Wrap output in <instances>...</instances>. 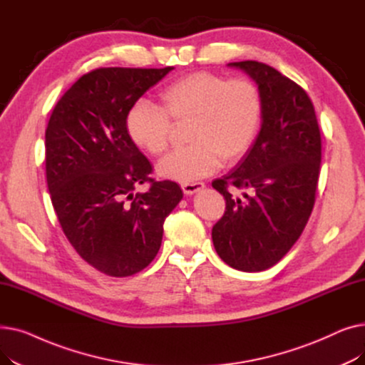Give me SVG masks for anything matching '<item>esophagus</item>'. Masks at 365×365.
Here are the masks:
<instances>
[{"label":"esophagus","mask_w":365,"mask_h":365,"mask_svg":"<svg viewBox=\"0 0 365 365\" xmlns=\"http://www.w3.org/2000/svg\"><path fill=\"white\" fill-rule=\"evenodd\" d=\"M204 183L202 182H192V183H182V189L186 195H194L198 190L204 189Z\"/></svg>","instance_id":"1"}]
</instances>
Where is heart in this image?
<instances>
[{
    "label": "heart",
    "mask_w": 365,
    "mask_h": 365,
    "mask_svg": "<svg viewBox=\"0 0 365 365\" xmlns=\"http://www.w3.org/2000/svg\"><path fill=\"white\" fill-rule=\"evenodd\" d=\"M161 108L134 103L125 117L128 138L149 155L168 149L175 125L187 127V148L171 152L158 164L161 176L190 182L223 163L232 165L250 149L262 120V96L245 78L226 80L212 72H194L160 93Z\"/></svg>",
    "instance_id": "heart-1"
}]
</instances>
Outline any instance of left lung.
Segmentation results:
<instances>
[{"mask_svg": "<svg viewBox=\"0 0 365 365\" xmlns=\"http://www.w3.org/2000/svg\"><path fill=\"white\" fill-rule=\"evenodd\" d=\"M247 72L262 96V125L237 168L212 186L226 200L212 238L234 269L260 272L278 263L302 235L315 204L321 133L299 84L256 61L227 63ZM245 190V200L232 197Z\"/></svg>", "mask_w": 365, "mask_h": 365, "instance_id": "8db88e82", "label": "left lung"}]
</instances>
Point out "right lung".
Segmentation results:
<instances>
[{
    "label": "right lung",
    "mask_w": 365,
    "mask_h": 365,
    "mask_svg": "<svg viewBox=\"0 0 365 365\" xmlns=\"http://www.w3.org/2000/svg\"><path fill=\"white\" fill-rule=\"evenodd\" d=\"M171 69H94L48 120L46 175L54 212L75 252L109 277L138 274L155 259L164 220L183 198L178 183L150 178V163L125 128L130 108ZM143 182L150 189L136 193Z\"/></svg>",
    "instance_id": "1"
}]
</instances>
